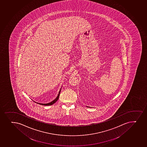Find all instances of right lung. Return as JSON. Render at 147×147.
I'll list each match as a JSON object with an SVG mask.
<instances>
[{"mask_svg": "<svg viewBox=\"0 0 147 147\" xmlns=\"http://www.w3.org/2000/svg\"><path fill=\"white\" fill-rule=\"evenodd\" d=\"M61 88L60 89V91L59 92L58 95L57 96V97L56 98L55 100H53V101H51V102L48 103H37H37H38V104H40V105H45V106H48V105H51L52 104H54V103H55L56 101H57V100H58L59 97V96H60V92H61Z\"/></svg>", "mask_w": 147, "mask_h": 147, "instance_id": "right-lung-1", "label": "right lung"}]
</instances>
